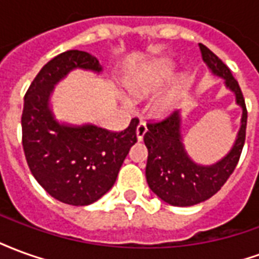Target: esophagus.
Returning a JSON list of instances; mask_svg holds the SVG:
<instances>
[{"mask_svg": "<svg viewBox=\"0 0 259 259\" xmlns=\"http://www.w3.org/2000/svg\"><path fill=\"white\" fill-rule=\"evenodd\" d=\"M147 132V124L146 122H143L141 120L140 123L137 124V129H136V135H137V140L141 141L143 140V137H144V135H146Z\"/></svg>", "mask_w": 259, "mask_h": 259, "instance_id": "34e87169", "label": "esophagus"}]
</instances>
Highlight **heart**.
<instances>
[{"label":"heart","mask_w":259,"mask_h":259,"mask_svg":"<svg viewBox=\"0 0 259 259\" xmlns=\"http://www.w3.org/2000/svg\"><path fill=\"white\" fill-rule=\"evenodd\" d=\"M174 74V69L168 62H155L151 66L141 72L137 77L132 79L127 84L130 93L136 97H144L152 91L159 89L161 85L168 81ZM172 98L170 97H162L154 102V109L158 113H165L170 108Z\"/></svg>","instance_id":"b5f03b06"}]
</instances>
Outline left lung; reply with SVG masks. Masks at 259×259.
<instances>
[{
  "instance_id": "left-lung-1",
  "label": "left lung",
  "mask_w": 259,
  "mask_h": 259,
  "mask_svg": "<svg viewBox=\"0 0 259 259\" xmlns=\"http://www.w3.org/2000/svg\"><path fill=\"white\" fill-rule=\"evenodd\" d=\"M200 46L201 57L212 73L225 79V83L236 94V101L243 108L241 127L237 140L222 161L212 166H201L191 161L180 136L179 112H172L161 120L147 123L144 143L148 150L147 183L155 194L175 206H190L211 198L221 190L239 162L245 141L247 108L237 80L230 69L204 44Z\"/></svg>"
}]
</instances>
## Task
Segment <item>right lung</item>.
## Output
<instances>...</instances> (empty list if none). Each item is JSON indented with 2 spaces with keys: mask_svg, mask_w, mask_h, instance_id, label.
I'll return each mask as SVG.
<instances>
[{
  "mask_svg": "<svg viewBox=\"0 0 259 259\" xmlns=\"http://www.w3.org/2000/svg\"><path fill=\"white\" fill-rule=\"evenodd\" d=\"M74 68L101 72L94 55L69 50L37 73L25 94L22 144L38 185L55 200L83 206L101 198L113 186L130 147L137 141L139 119H132L122 132L93 124H59L50 111L48 98L54 85Z\"/></svg>",
  "mask_w": 259,
  "mask_h": 259,
  "instance_id": "obj_1",
  "label": "right lung"
}]
</instances>
